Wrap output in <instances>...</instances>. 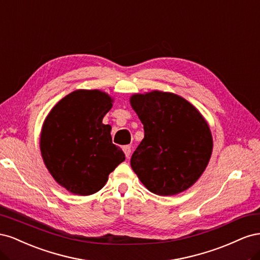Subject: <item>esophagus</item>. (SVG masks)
Instances as JSON below:
<instances>
[{
  "instance_id": "obj_1",
  "label": "esophagus",
  "mask_w": 260,
  "mask_h": 260,
  "mask_svg": "<svg viewBox=\"0 0 260 260\" xmlns=\"http://www.w3.org/2000/svg\"><path fill=\"white\" fill-rule=\"evenodd\" d=\"M122 149H123V152H124L125 156L129 157L130 154H131V146H130V145H124V146L122 147Z\"/></svg>"
}]
</instances>
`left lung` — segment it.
<instances>
[{
    "label": "left lung",
    "instance_id": "left-lung-1",
    "mask_svg": "<svg viewBox=\"0 0 260 260\" xmlns=\"http://www.w3.org/2000/svg\"><path fill=\"white\" fill-rule=\"evenodd\" d=\"M130 104L144 127L131 167L148 191L176 195L192 186L206 169L212 137L201 113L177 94H135Z\"/></svg>",
    "mask_w": 260,
    "mask_h": 260
}]
</instances>
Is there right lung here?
<instances>
[{"instance_id": "1", "label": "right lung", "mask_w": 260, "mask_h": 260, "mask_svg": "<svg viewBox=\"0 0 260 260\" xmlns=\"http://www.w3.org/2000/svg\"><path fill=\"white\" fill-rule=\"evenodd\" d=\"M112 98L100 90H77L55 105L45 118L40 149L56 182L77 195L100 191L125 157L113 144L111 125L103 118Z\"/></svg>"}]
</instances>
